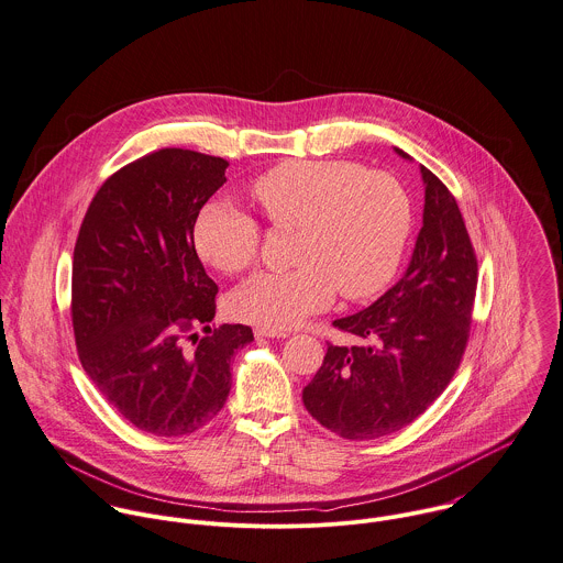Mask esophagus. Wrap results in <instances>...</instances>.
Masks as SVG:
<instances>
[{"instance_id": "34e87169", "label": "esophagus", "mask_w": 563, "mask_h": 563, "mask_svg": "<svg viewBox=\"0 0 563 563\" xmlns=\"http://www.w3.org/2000/svg\"><path fill=\"white\" fill-rule=\"evenodd\" d=\"M256 338H289V331H280V329H269V327H256L254 329Z\"/></svg>"}]
</instances>
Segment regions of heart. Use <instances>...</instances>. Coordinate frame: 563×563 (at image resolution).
I'll list each match as a JSON object with an SVG mask.
<instances>
[{
	"label": "heart",
	"mask_w": 563,
	"mask_h": 563,
	"mask_svg": "<svg viewBox=\"0 0 563 563\" xmlns=\"http://www.w3.org/2000/svg\"><path fill=\"white\" fill-rule=\"evenodd\" d=\"M250 197L274 228L296 230L289 272L252 276L232 298L239 318L291 329L324 309L335 289L368 300L395 278L410 232L412 199L388 170L349 159L283 162L250 184ZM203 263L223 272L247 269L261 245L258 223L223 203H206L192 228Z\"/></svg>",
	"instance_id": "b5f03b06"
}]
</instances>
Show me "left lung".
I'll return each instance as SVG.
<instances>
[{
    "instance_id": "left-lung-1",
    "label": "left lung",
    "mask_w": 563,
    "mask_h": 563,
    "mask_svg": "<svg viewBox=\"0 0 563 563\" xmlns=\"http://www.w3.org/2000/svg\"><path fill=\"white\" fill-rule=\"evenodd\" d=\"M421 177L423 228L404 278L368 309L333 322L362 344L329 342L320 371L302 390L309 415L349 441L410 426L448 388L467 349L476 252L454 195L426 166Z\"/></svg>"
}]
</instances>
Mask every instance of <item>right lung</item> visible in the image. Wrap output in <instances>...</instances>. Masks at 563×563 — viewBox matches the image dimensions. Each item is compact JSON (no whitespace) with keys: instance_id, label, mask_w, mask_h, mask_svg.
I'll return each mask as SVG.
<instances>
[{"instance_id":"add662e5","label":"right lung","mask_w":563,"mask_h":563,"mask_svg":"<svg viewBox=\"0 0 563 563\" xmlns=\"http://www.w3.org/2000/svg\"><path fill=\"white\" fill-rule=\"evenodd\" d=\"M225 168L223 157L188 148L122 166L93 195L74 245L78 360L104 399L155 437L210 423L230 395L232 355L254 340L245 324H210L219 289L192 243Z\"/></svg>"}]
</instances>
